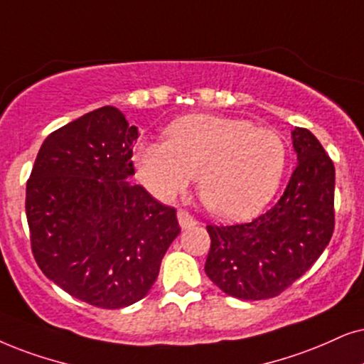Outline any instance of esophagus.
Returning <instances> with one entry per match:
<instances>
[{
  "label": "esophagus",
  "mask_w": 364,
  "mask_h": 364,
  "mask_svg": "<svg viewBox=\"0 0 364 364\" xmlns=\"http://www.w3.org/2000/svg\"><path fill=\"white\" fill-rule=\"evenodd\" d=\"M178 222H179V227H181L183 230H188V228H191V227H195V225H198L196 218H193V216L185 210L178 211Z\"/></svg>",
  "instance_id": "1"
}]
</instances>
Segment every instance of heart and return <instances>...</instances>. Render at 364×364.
Masks as SVG:
<instances>
[{"label":"heart","instance_id":"heart-1","mask_svg":"<svg viewBox=\"0 0 364 364\" xmlns=\"http://www.w3.org/2000/svg\"><path fill=\"white\" fill-rule=\"evenodd\" d=\"M168 141H141L136 176L154 198L171 201L198 174V195L223 220L259 215L279 191L289 149L279 132L243 119L196 114L169 124Z\"/></svg>","mask_w":364,"mask_h":364}]
</instances>
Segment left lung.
I'll use <instances>...</instances> for the list:
<instances>
[{
	"instance_id": "obj_1",
	"label": "left lung",
	"mask_w": 364,
	"mask_h": 364,
	"mask_svg": "<svg viewBox=\"0 0 364 364\" xmlns=\"http://www.w3.org/2000/svg\"><path fill=\"white\" fill-rule=\"evenodd\" d=\"M297 166L284 195L254 222L208 225L205 272L243 301L277 296L319 259L334 230V164L307 129L291 132Z\"/></svg>"
}]
</instances>
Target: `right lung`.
I'll use <instances>...</instances> for the list:
<instances>
[{
	"label": "right lung",
	"instance_id": "add662e5",
	"mask_svg": "<svg viewBox=\"0 0 364 364\" xmlns=\"http://www.w3.org/2000/svg\"><path fill=\"white\" fill-rule=\"evenodd\" d=\"M137 137L119 109L92 110L43 141L26 183L31 250L41 272L102 309L141 301L181 232L176 210L129 185Z\"/></svg>",
	"mask_w": 364,
	"mask_h": 364
}]
</instances>
